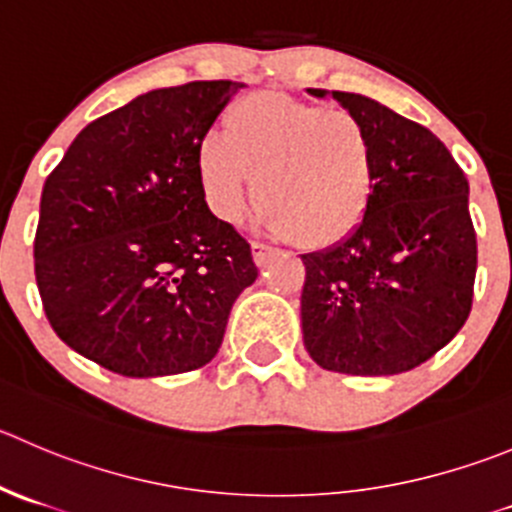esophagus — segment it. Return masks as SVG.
<instances>
[{
	"instance_id": "esophagus-1",
	"label": "esophagus",
	"mask_w": 512,
	"mask_h": 512,
	"mask_svg": "<svg viewBox=\"0 0 512 512\" xmlns=\"http://www.w3.org/2000/svg\"><path fill=\"white\" fill-rule=\"evenodd\" d=\"M251 251H253V261H256V266H266L271 256H274V248L264 246V243H251Z\"/></svg>"
}]
</instances>
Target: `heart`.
Segmentation results:
<instances>
[{
    "instance_id": "obj_1",
    "label": "heart",
    "mask_w": 512,
    "mask_h": 512,
    "mask_svg": "<svg viewBox=\"0 0 512 512\" xmlns=\"http://www.w3.org/2000/svg\"><path fill=\"white\" fill-rule=\"evenodd\" d=\"M374 140L349 110L256 92L228 107L223 133L196 150L208 211L236 223L253 175V206L276 236L332 246L367 216L374 196Z\"/></svg>"
}]
</instances>
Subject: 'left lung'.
<instances>
[{
    "label": "left lung",
    "mask_w": 512,
    "mask_h": 512,
    "mask_svg": "<svg viewBox=\"0 0 512 512\" xmlns=\"http://www.w3.org/2000/svg\"><path fill=\"white\" fill-rule=\"evenodd\" d=\"M332 97L372 133L374 196L349 236L301 256L304 347L329 372H410L440 352L470 314L478 269L470 186L427 128L367 95L334 90Z\"/></svg>",
    "instance_id": "obj_1"
}]
</instances>
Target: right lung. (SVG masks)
Listing matches in <instances>:
<instances>
[{"instance_id": "obj_1", "label": "right lung", "mask_w": 512, "mask_h": 512, "mask_svg": "<svg viewBox=\"0 0 512 512\" xmlns=\"http://www.w3.org/2000/svg\"><path fill=\"white\" fill-rule=\"evenodd\" d=\"M243 82L160 87L87 125L47 175L34 276L57 337L123 377L218 354L251 246L208 211L196 150Z\"/></svg>"}]
</instances>
